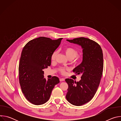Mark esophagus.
I'll list each match as a JSON object with an SVG mask.
<instances>
[{"label":"esophagus","instance_id":"1","mask_svg":"<svg viewBox=\"0 0 121 121\" xmlns=\"http://www.w3.org/2000/svg\"><path fill=\"white\" fill-rule=\"evenodd\" d=\"M60 81H65V78H60Z\"/></svg>","mask_w":121,"mask_h":121}]
</instances>
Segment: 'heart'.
Returning <instances> with one entry per match:
<instances>
[{
  "mask_svg": "<svg viewBox=\"0 0 121 121\" xmlns=\"http://www.w3.org/2000/svg\"><path fill=\"white\" fill-rule=\"evenodd\" d=\"M64 51L67 57L69 59H71L72 60L74 59L78 55V50L72 47H67L65 48L64 49ZM57 55V51L54 52L51 56V60L52 61H54L56 59ZM59 70L62 73L64 74L65 73V69L64 68H60Z\"/></svg>",
  "mask_w": 121,
  "mask_h": 121,
  "instance_id": "heart-1",
  "label": "heart"
}]
</instances>
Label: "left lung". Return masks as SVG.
I'll return each instance as SVG.
<instances>
[{
	"instance_id": "1",
	"label": "left lung",
	"mask_w": 121,
	"mask_h": 121,
	"mask_svg": "<svg viewBox=\"0 0 121 121\" xmlns=\"http://www.w3.org/2000/svg\"><path fill=\"white\" fill-rule=\"evenodd\" d=\"M66 41L82 49V61L73 70L77 75H82L81 79L77 82L71 78L65 79L68 85L66 99L74 105L81 106L93 98L98 88L103 68L102 51L98 43L88 38Z\"/></svg>"
}]
</instances>
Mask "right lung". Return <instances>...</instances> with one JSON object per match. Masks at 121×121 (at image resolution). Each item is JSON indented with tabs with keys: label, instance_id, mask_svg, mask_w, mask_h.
Masks as SVG:
<instances>
[{
	"label": "right lung",
	"instance_id": "add662e5",
	"mask_svg": "<svg viewBox=\"0 0 121 121\" xmlns=\"http://www.w3.org/2000/svg\"><path fill=\"white\" fill-rule=\"evenodd\" d=\"M62 39L40 37L29 41L22 51L19 67L20 84L26 99L34 105L47 102L55 86L60 82L56 76L46 80L43 69L50 66L51 56Z\"/></svg>",
	"mask_w": 121,
	"mask_h": 121
}]
</instances>
